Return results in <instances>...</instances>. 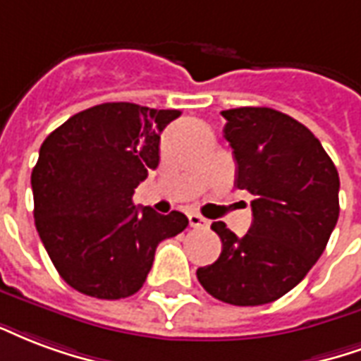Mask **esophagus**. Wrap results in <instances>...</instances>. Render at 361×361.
I'll use <instances>...</instances> for the list:
<instances>
[{"label": "esophagus", "mask_w": 361, "mask_h": 361, "mask_svg": "<svg viewBox=\"0 0 361 361\" xmlns=\"http://www.w3.org/2000/svg\"><path fill=\"white\" fill-rule=\"evenodd\" d=\"M188 221H190V227L194 228H209V221L204 219L198 213H190V215H188Z\"/></svg>", "instance_id": "obj_1"}]
</instances>
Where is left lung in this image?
I'll return each mask as SVG.
<instances>
[{"instance_id":"left-lung-1","label":"left lung","mask_w":361,"mask_h":361,"mask_svg":"<svg viewBox=\"0 0 361 361\" xmlns=\"http://www.w3.org/2000/svg\"><path fill=\"white\" fill-rule=\"evenodd\" d=\"M236 161L235 184L248 190L252 227L238 236L223 221L219 259L196 271L213 298L262 306L292 290L327 246L338 219V173L306 126L271 107L221 111Z\"/></svg>"}]
</instances>
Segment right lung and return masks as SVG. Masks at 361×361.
I'll return each instance as SVG.
<instances>
[{
    "label": "right lung",
    "mask_w": 361,
    "mask_h": 361,
    "mask_svg": "<svg viewBox=\"0 0 361 361\" xmlns=\"http://www.w3.org/2000/svg\"><path fill=\"white\" fill-rule=\"evenodd\" d=\"M180 115L128 102L94 105L47 136L32 169L34 221L61 279L102 300L133 296L155 248L183 233L180 212L133 204L134 188L159 165V138Z\"/></svg>",
    "instance_id": "right-lung-1"
}]
</instances>
